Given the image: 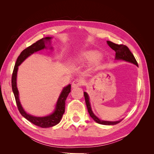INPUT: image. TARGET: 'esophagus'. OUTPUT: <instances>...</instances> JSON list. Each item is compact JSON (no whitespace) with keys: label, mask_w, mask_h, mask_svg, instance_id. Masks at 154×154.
Wrapping results in <instances>:
<instances>
[{"label":"esophagus","mask_w":154,"mask_h":154,"mask_svg":"<svg viewBox=\"0 0 154 154\" xmlns=\"http://www.w3.org/2000/svg\"><path fill=\"white\" fill-rule=\"evenodd\" d=\"M83 84H84V82L82 80V79H76V80H74L72 83V88H76L78 87H81Z\"/></svg>","instance_id":"34e87169"}]
</instances>
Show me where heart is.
<instances>
[{"label": "heart", "mask_w": 154, "mask_h": 154, "mask_svg": "<svg viewBox=\"0 0 154 154\" xmlns=\"http://www.w3.org/2000/svg\"><path fill=\"white\" fill-rule=\"evenodd\" d=\"M98 53L94 51H86L85 53H81L76 57L75 61L78 63H90L98 58Z\"/></svg>", "instance_id": "obj_1"}]
</instances>
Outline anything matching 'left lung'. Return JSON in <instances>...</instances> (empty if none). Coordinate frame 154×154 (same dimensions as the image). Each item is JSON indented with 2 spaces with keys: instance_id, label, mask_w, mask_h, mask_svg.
<instances>
[{
  "instance_id": "left-lung-1",
  "label": "left lung",
  "mask_w": 154,
  "mask_h": 154,
  "mask_svg": "<svg viewBox=\"0 0 154 154\" xmlns=\"http://www.w3.org/2000/svg\"><path fill=\"white\" fill-rule=\"evenodd\" d=\"M107 44L110 46V48L112 49L116 52V59L117 60H123L125 61H127L130 63H132L135 65L138 66L137 62L136 61V58H135L134 54L131 53L128 49L127 46H126L123 44H116L114 42H112L110 41H107ZM84 93L85 103L87 107V110L88 113H89L91 117L94 119L95 122L99 124L105 125H116L122 122V120L118 121V122H106V121H102L100 119L97 118L96 116L92 112L91 110V107L89 102V98H88V96L87 94V92Z\"/></svg>"
}]
</instances>
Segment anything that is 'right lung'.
I'll return each instance as SVG.
<instances>
[{"instance_id": "right-lung-1", "label": "right lung", "mask_w": 154, "mask_h": 154, "mask_svg": "<svg viewBox=\"0 0 154 154\" xmlns=\"http://www.w3.org/2000/svg\"><path fill=\"white\" fill-rule=\"evenodd\" d=\"M51 38V37H45V38H42L40 40L36 42L35 43L32 44L31 45L29 46V47H27L24 50H23L17 60L11 78L12 90L14 96H15L18 111L20 112V113L23 117H24L29 122L42 128L51 127L60 123V120H61L62 118V116L65 112L66 100L70 92H71V85H69L67 87L63 88L62 93L59 96L57 106H56V109L52 114L48 116H45V117H35V116L27 114L24 110V109H23L20 105L19 98H18V91L17 87V74L18 71V67L20 66L22 62L32 53L41 49L46 48L45 46V42L47 40L49 41Z\"/></svg>"}]
</instances>
